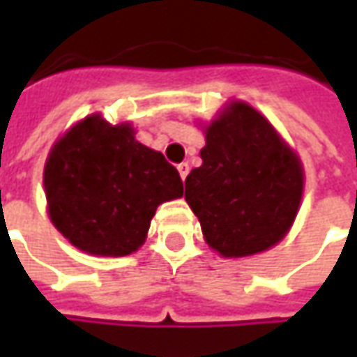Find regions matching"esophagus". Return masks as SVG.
<instances>
[{"mask_svg":"<svg viewBox=\"0 0 357 357\" xmlns=\"http://www.w3.org/2000/svg\"><path fill=\"white\" fill-rule=\"evenodd\" d=\"M178 170H179V176H181V179H185L187 174H189V162L178 164Z\"/></svg>","mask_w":357,"mask_h":357,"instance_id":"obj_1","label":"esophagus"}]
</instances>
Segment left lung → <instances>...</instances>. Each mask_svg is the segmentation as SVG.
Here are the masks:
<instances>
[{
  "label": "left lung",
  "mask_w": 357,
  "mask_h": 357,
  "mask_svg": "<svg viewBox=\"0 0 357 357\" xmlns=\"http://www.w3.org/2000/svg\"><path fill=\"white\" fill-rule=\"evenodd\" d=\"M202 166L185 179V201L202 235L222 256H250L273 247L294 222L302 166L273 126L235 101L206 130Z\"/></svg>",
  "instance_id": "obj_1"
}]
</instances>
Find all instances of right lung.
<instances>
[{"mask_svg":"<svg viewBox=\"0 0 357 357\" xmlns=\"http://www.w3.org/2000/svg\"><path fill=\"white\" fill-rule=\"evenodd\" d=\"M51 222L84 252L126 256L145 243L156 206L183 195L178 170L130 124L88 116L51 149L43 172Z\"/></svg>","mask_w":357,"mask_h":357,"instance_id":"1","label":"right lung"}]
</instances>
